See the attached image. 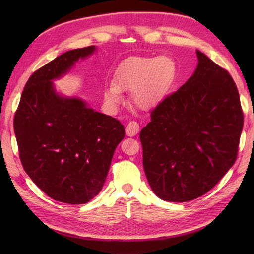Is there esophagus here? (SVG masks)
I'll return each mask as SVG.
<instances>
[{
	"instance_id": "34e87169",
	"label": "esophagus",
	"mask_w": 254,
	"mask_h": 254,
	"mask_svg": "<svg viewBox=\"0 0 254 254\" xmlns=\"http://www.w3.org/2000/svg\"><path fill=\"white\" fill-rule=\"evenodd\" d=\"M139 131V124L135 121H130L127 123V126L126 127V133L127 136H134L136 135Z\"/></svg>"
}]
</instances>
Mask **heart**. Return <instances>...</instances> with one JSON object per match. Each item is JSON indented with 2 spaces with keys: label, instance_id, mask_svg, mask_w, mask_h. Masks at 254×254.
Instances as JSON below:
<instances>
[{
  "label": "heart",
  "instance_id": "b5f03b06",
  "mask_svg": "<svg viewBox=\"0 0 254 254\" xmlns=\"http://www.w3.org/2000/svg\"><path fill=\"white\" fill-rule=\"evenodd\" d=\"M177 65L169 56L131 58L117 68L113 83L105 86L104 98L116 108L122 101V91L130 89L132 104L139 109H150L163 99L174 83Z\"/></svg>",
  "mask_w": 254,
  "mask_h": 254
}]
</instances>
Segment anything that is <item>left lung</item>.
Masks as SVG:
<instances>
[{"label": "left lung", "mask_w": 254, "mask_h": 254, "mask_svg": "<svg viewBox=\"0 0 254 254\" xmlns=\"http://www.w3.org/2000/svg\"><path fill=\"white\" fill-rule=\"evenodd\" d=\"M197 66L176 93L150 112L139 133L153 192L169 202L207 193L233 165L244 127L233 77L196 50Z\"/></svg>", "instance_id": "left-lung-1"}]
</instances>
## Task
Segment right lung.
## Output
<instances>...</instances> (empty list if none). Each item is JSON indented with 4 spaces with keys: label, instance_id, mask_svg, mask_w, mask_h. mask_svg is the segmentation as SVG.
I'll use <instances>...</instances> for the list:
<instances>
[{
    "label": "right lung",
    "instance_id": "obj_1",
    "mask_svg": "<svg viewBox=\"0 0 254 254\" xmlns=\"http://www.w3.org/2000/svg\"><path fill=\"white\" fill-rule=\"evenodd\" d=\"M96 50L90 46L67 51L37 69L14 118L24 170L48 196L62 203L84 204L100 192L126 135L117 119L95 111L79 97L59 94L53 84Z\"/></svg>",
    "mask_w": 254,
    "mask_h": 254
}]
</instances>
